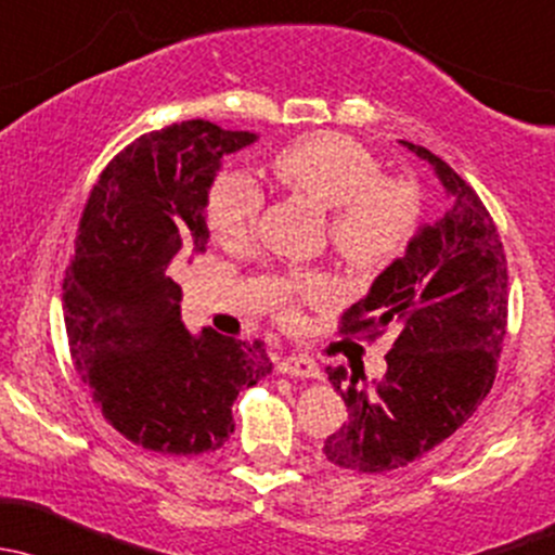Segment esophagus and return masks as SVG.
Instances as JSON below:
<instances>
[{
    "instance_id": "34e87169",
    "label": "esophagus",
    "mask_w": 555,
    "mask_h": 555,
    "mask_svg": "<svg viewBox=\"0 0 555 555\" xmlns=\"http://www.w3.org/2000/svg\"><path fill=\"white\" fill-rule=\"evenodd\" d=\"M280 374H288V376H301V379H320V369L315 361L305 356H288L278 363Z\"/></svg>"
}]
</instances>
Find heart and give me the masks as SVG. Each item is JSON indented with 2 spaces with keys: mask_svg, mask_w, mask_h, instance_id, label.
<instances>
[{
  "mask_svg": "<svg viewBox=\"0 0 555 555\" xmlns=\"http://www.w3.org/2000/svg\"><path fill=\"white\" fill-rule=\"evenodd\" d=\"M272 176L285 190L312 199L328 214V240L336 254L358 267L396 256L414 230L420 197L411 181L379 176L365 146L339 133H318L285 146L272 159ZM261 214V192L248 176L224 173L208 194V224L221 243H248ZM285 296L325 301L334 285L323 275L296 272Z\"/></svg>",
  "mask_w": 555,
  "mask_h": 555,
  "instance_id": "1",
  "label": "heart"
}]
</instances>
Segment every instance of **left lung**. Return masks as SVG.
<instances>
[{
	"label": "left lung",
	"instance_id": "1",
	"mask_svg": "<svg viewBox=\"0 0 555 555\" xmlns=\"http://www.w3.org/2000/svg\"><path fill=\"white\" fill-rule=\"evenodd\" d=\"M401 146L430 165L449 210L422 224L341 318L350 334H398L382 379L325 369L347 422L325 438L323 454L358 473L409 465L465 425L494 385L507 325V261L489 210L441 157L409 141Z\"/></svg>",
	"mask_w": 555,
	"mask_h": 555
}]
</instances>
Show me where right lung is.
I'll list each match as a JSON object with an SVG mask.
<instances>
[{
    "mask_svg": "<svg viewBox=\"0 0 555 555\" xmlns=\"http://www.w3.org/2000/svg\"><path fill=\"white\" fill-rule=\"evenodd\" d=\"M256 139L208 119L141 135L106 165L79 219L64 278L68 350L114 430L144 449H221L235 398L272 371L261 341L186 331L173 280L208 245L221 159Z\"/></svg>",
    "mask_w": 555,
    "mask_h": 555,
    "instance_id": "obj_1",
    "label": "right lung"
}]
</instances>
